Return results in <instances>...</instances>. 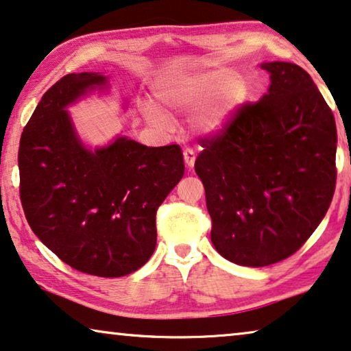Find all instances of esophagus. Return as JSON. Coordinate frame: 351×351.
Here are the masks:
<instances>
[{"label": "esophagus", "mask_w": 351, "mask_h": 351, "mask_svg": "<svg viewBox=\"0 0 351 351\" xmlns=\"http://www.w3.org/2000/svg\"><path fill=\"white\" fill-rule=\"evenodd\" d=\"M182 156H184L186 165L189 167V169H192L193 164H195V153H193L192 149H184V153H182Z\"/></svg>", "instance_id": "esophagus-1"}]
</instances>
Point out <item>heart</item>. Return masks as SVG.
<instances>
[{"instance_id":"obj_1","label":"heart","mask_w":351,"mask_h":351,"mask_svg":"<svg viewBox=\"0 0 351 351\" xmlns=\"http://www.w3.org/2000/svg\"><path fill=\"white\" fill-rule=\"evenodd\" d=\"M159 96L167 106L187 112H195L208 105L198 117L197 125L203 134L216 135L227 128L234 112L247 97V91L237 72L217 69L192 80L162 86Z\"/></svg>"}]
</instances>
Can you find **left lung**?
<instances>
[{"label":"left lung","mask_w":351,"mask_h":351,"mask_svg":"<svg viewBox=\"0 0 351 351\" xmlns=\"http://www.w3.org/2000/svg\"><path fill=\"white\" fill-rule=\"evenodd\" d=\"M268 93L202 140L195 171L211 241L223 258L268 266L289 258L325 217L336 189L337 130L311 75L293 62L261 64Z\"/></svg>","instance_id":"left-lung-1"}]
</instances>
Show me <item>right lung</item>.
Masks as SVG:
<instances>
[{
    "label": "right lung",
    "instance_id": "1",
    "mask_svg": "<svg viewBox=\"0 0 351 351\" xmlns=\"http://www.w3.org/2000/svg\"><path fill=\"white\" fill-rule=\"evenodd\" d=\"M107 85L99 72L67 74L42 96L19 148L20 200L31 230L82 273L128 276L156 249V213L184 175L178 145L117 137L82 143L66 107Z\"/></svg>",
    "mask_w": 351,
    "mask_h": 351
}]
</instances>
